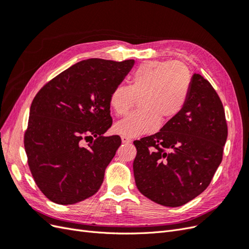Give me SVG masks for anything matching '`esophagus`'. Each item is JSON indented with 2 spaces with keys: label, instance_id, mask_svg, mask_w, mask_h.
Listing matches in <instances>:
<instances>
[{
  "label": "esophagus",
  "instance_id": "obj_1",
  "mask_svg": "<svg viewBox=\"0 0 249 249\" xmlns=\"http://www.w3.org/2000/svg\"><path fill=\"white\" fill-rule=\"evenodd\" d=\"M122 142L123 143H131L132 142V140L129 138V137H125V136H122Z\"/></svg>",
  "mask_w": 249,
  "mask_h": 249
}]
</instances>
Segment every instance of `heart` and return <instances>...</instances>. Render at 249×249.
<instances>
[{
    "mask_svg": "<svg viewBox=\"0 0 249 249\" xmlns=\"http://www.w3.org/2000/svg\"><path fill=\"white\" fill-rule=\"evenodd\" d=\"M192 74L179 61H146L132 73L130 86L118 85L109 97L111 109L124 115L140 97L136 112L119 120L114 131L125 137H137L155 132L159 122L165 124L177 117L189 99Z\"/></svg>",
    "mask_w": 249,
    "mask_h": 249,
    "instance_id": "heart-1",
    "label": "heart"
}]
</instances>
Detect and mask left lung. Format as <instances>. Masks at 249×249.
Masks as SVG:
<instances>
[{"mask_svg": "<svg viewBox=\"0 0 249 249\" xmlns=\"http://www.w3.org/2000/svg\"><path fill=\"white\" fill-rule=\"evenodd\" d=\"M228 138L223 105L199 73L179 114L154 135L134 141L138 190L159 205L179 207L207 189L222 161Z\"/></svg>", "mask_w": 249, "mask_h": 249, "instance_id": "1", "label": "left lung"}]
</instances>
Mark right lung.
<instances>
[{
	"label": "right lung",
	"instance_id": "add662e5",
	"mask_svg": "<svg viewBox=\"0 0 249 249\" xmlns=\"http://www.w3.org/2000/svg\"><path fill=\"white\" fill-rule=\"evenodd\" d=\"M134 63L133 59L83 60L35 95L25 149L36 185L53 202L72 205L100 189L122 144L117 135L103 136L112 125L109 97Z\"/></svg>",
	"mask_w": 249,
	"mask_h": 249
}]
</instances>
